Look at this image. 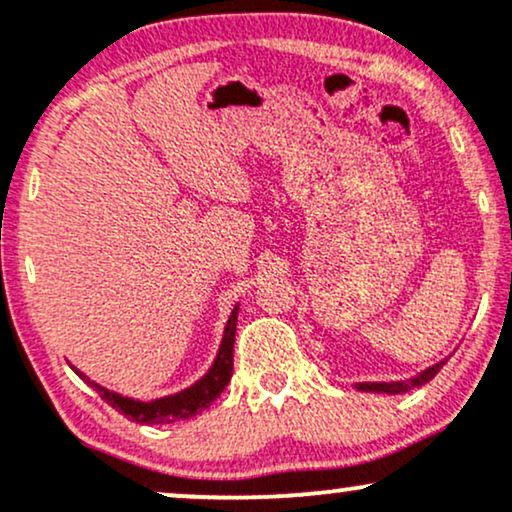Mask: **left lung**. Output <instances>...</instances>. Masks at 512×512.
<instances>
[{
  "label": "left lung",
  "instance_id": "obj_1",
  "mask_svg": "<svg viewBox=\"0 0 512 512\" xmlns=\"http://www.w3.org/2000/svg\"><path fill=\"white\" fill-rule=\"evenodd\" d=\"M443 366H445V361H440V363H436V366L426 368L424 373L416 375V378L402 380V383H358L356 387H358V390H363V392H385V395H402V392L414 390V387L424 385V383H428V380L436 378V373Z\"/></svg>",
  "mask_w": 512,
  "mask_h": 512
}]
</instances>
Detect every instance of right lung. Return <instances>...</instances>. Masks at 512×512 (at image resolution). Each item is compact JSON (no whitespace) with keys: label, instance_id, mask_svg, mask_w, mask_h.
Masks as SVG:
<instances>
[{"label":"right lung","instance_id":"1","mask_svg":"<svg viewBox=\"0 0 512 512\" xmlns=\"http://www.w3.org/2000/svg\"><path fill=\"white\" fill-rule=\"evenodd\" d=\"M236 322H238V308H233L231 317H228L226 332H223V342H221L219 354H216L214 366L209 368V373L204 375L199 383L178 392V395L154 399V402H137V399L115 395V392L91 383V380H88L86 375H81L79 370H76V373H79L88 385H93V390H98V395H101L110 407L120 411V414H125L127 419L137 421V424H175V421L192 419V416H197L199 411L207 409L209 404L214 402L223 390H226V385L231 383Z\"/></svg>","mask_w":512,"mask_h":512}]
</instances>
